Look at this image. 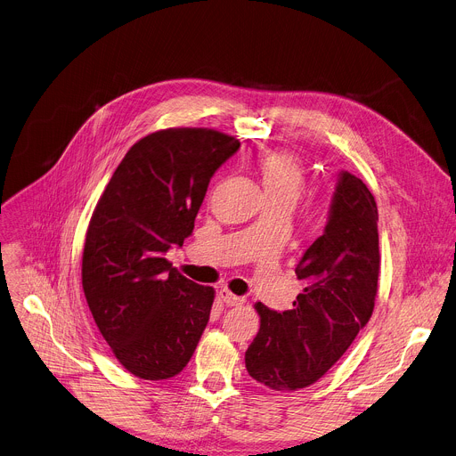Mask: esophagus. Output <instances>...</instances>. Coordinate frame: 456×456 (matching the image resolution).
Returning <instances> with one entry per match:
<instances>
[{
  "label": "esophagus",
  "instance_id": "1",
  "mask_svg": "<svg viewBox=\"0 0 456 456\" xmlns=\"http://www.w3.org/2000/svg\"><path fill=\"white\" fill-rule=\"evenodd\" d=\"M220 298H222V300H224L227 305H232V307H234V305H241V304L245 302L241 297H236V295H232V293L229 291V289H225V287H224L222 291H220Z\"/></svg>",
  "mask_w": 456,
  "mask_h": 456
}]
</instances>
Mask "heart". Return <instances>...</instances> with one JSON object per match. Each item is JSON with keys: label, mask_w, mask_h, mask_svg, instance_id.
<instances>
[{"label": "heart", "mask_w": 456, "mask_h": 456, "mask_svg": "<svg viewBox=\"0 0 456 456\" xmlns=\"http://www.w3.org/2000/svg\"><path fill=\"white\" fill-rule=\"evenodd\" d=\"M258 171L267 196L297 200L304 187V169L289 152H265L258 158Z\"/></svg>", "instance_id": "b5f03b06"}]
</instances>
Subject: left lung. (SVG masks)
Instances as JSON below:
<instances>
[{
	"mask_svg": "<svg viewBox=\"0 0 456 456\" xmlns=\"http://www.w3.org/2000/svg\"><path fill=\"white\" fill-rule=\"evenodd\" d=\"M304 291L278 313L258 302L260 330L245 351L249 375L274 389L298 391L333 367L367 325L379 291V209L367 185L338 175L323 234L295 269Z\"/></svg>",
	"mask_w": 456,
	"mask_h": 456,
	"instance_id": "1",
	"label": "left lung"
}]
</instances>
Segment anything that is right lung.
Here are the masks:
<instances>
[{
  "label": "right lung",
  "instance_id": "add662e5",
  "mask_svg": "<svg viewBox=\"0 0 456 456\" xmlns=\"http://www.w3.org/2000/svg\"><path fill=\"white\" fill-rule=\"evenodd\" d=\"M240 142L213 129H165L136 142L93 213L81 283L118 362L143 380H167L191 360L215 289L165 258L183 245L213 175Z\"/></svg>",
  "mask_w": 456,
  "mask_h": 456
}]
</instances>
